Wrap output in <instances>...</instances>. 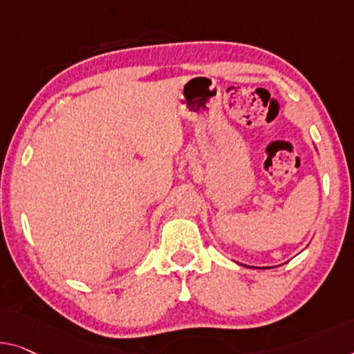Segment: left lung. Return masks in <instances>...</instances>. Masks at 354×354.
<instances>
[{
  "mask_svg": "<svg viewBox=\"0 0 354 354\" xmlns=\"http://www.w3.org/2000/svg\"><path fill=\"white\" fill-rule=\"evenodd\" d=\"M315 149H316V146H315ZM318 151V149H316ZM241 266H245V263H241ZM245 267H250V266H245ZM252 268H262V270H266V268H268V267H252Z\"/></svg>",
  "mask_w": 354,
  "mask_h": 354,
  "instance_id": "obj_1",
  "label": "left lung"
}]
</instances>
